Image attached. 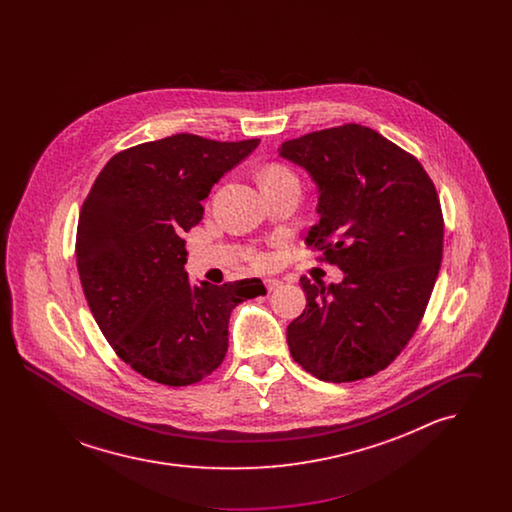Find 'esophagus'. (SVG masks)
<instances>
[{
    "instance_id": "obj_1",
    "label": "esophagus",
    "mask_w": 512,
    "mask_h": 512,
    "mask_svg": "<svg viewBox=\"0 0 512 512\" xmlns=\"http://www.w3.org/2000/svg\"><path fill=\"white\" fill-rule=\"evenodd\" d=\"M280 284H282V282L276 280V278H267V280H265V286H267L268 292H274L276 288H280Z\"/></svg>"
}]
</instances>
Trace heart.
Returning <instances> with one entry per match:
<instances>
[{
    "label": "heart",
    "mask_w": 512,
    "mask_h": 512,
    "mask_svg": "<svg viewBox=\"0 0 512 512\" xmlns=\"http://www.w3.org/2000/svg\"><path fill=\"white\" fill-rule=\"evenodd\" d=\"M278 180H297L295 178V174H293L288 167H284V165H270L263 172V184H268V182H278ZM253 261H255V265H267L268 257L267 255H263V253H257L255 257H253Z\"/></svg>",
    "instance_id": "1"
}]
</instances>
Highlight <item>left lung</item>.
Instances as JSON below:
<instances>
[{
    "instance_id": "obj_1",
    "label": "left lung",
    "mask_w": 512,
    "mask_h": 512,
    "mask_svg": "<svg viewBox=\"0 0 512 512\" xmlns=\"http://www.w3.org/2000/svg\"><path fill=\"white\" fill-rule=\"evenodd\" d=\"M280 155L318 184L320 220L305 244L345 274L328 288L301 276L307 307L288 326L293 361L334 384L374 376L413 338L434 290L438 190L414 155L361 124L288 140Z\"/></svg>"
}]
</instances>
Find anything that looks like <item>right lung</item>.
I'll return each mask as SVG.
<instances>
[{"label": "right lung", "instance_id": "right-lung-1", "mask_svg": "<svg viewBox=\"0 0 512 512\" xmlns=\"http://www.w3.org/2000/svg\"><path fill=\"white\" fill-rule=\"evenodd\" d=\"M259 142L174 134L128 147L82 203L76 267L88 307L115 353L147 380L180 388L213 374L228 351L232 309L267 293L259 278L192 286L182 240L220 176Z\"/></svg>", "mask_w": 512, "mask_h": 512}]
</instances>
